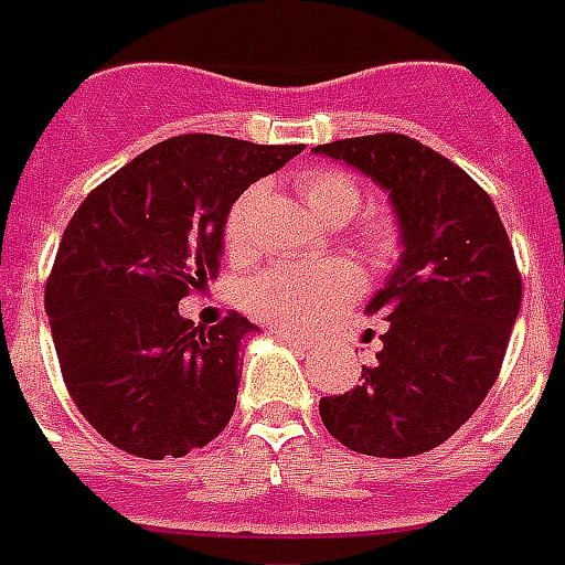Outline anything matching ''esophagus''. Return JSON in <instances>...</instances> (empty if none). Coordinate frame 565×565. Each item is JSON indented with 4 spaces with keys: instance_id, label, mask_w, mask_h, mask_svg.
<instances>
[{
    "instance_id": "obj_1",
    "label": "esophagus",
    "mask_w": 565,
    "mask_h": 565,
    "mask_svg": "<svg viewBox=\"0 0 565 565\" xmlns=\"http://www.w3.org/2000/svg\"><path fill=\"white\" fill-rule=\"evenodd\" d=\"M273 334L278 337V340H287V343L296 345V349H310V340H308V337L292 334V331H284V328H273Z\"/></svg>"
}]
</instances>
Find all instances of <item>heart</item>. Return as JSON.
<instances>
[{
	"instance_id": "1",
	"label": "heart",
	"mask_w": 565,
	"mask_h": 565,
	"mask_svg": "<svg viewBox=\"0 0 565 565\" xmlns=\"http://www.w3.org/2000/svg\"><path fill=\"white\" fill-rule=\"evenodd\" d=\"M299 190L313 213L328 222L352 220L361 207V184L349 170L319 167L301 175ZM255 202V190L239 195L225 216L222 239L231 257L248 252V207ZM363 243L372 255L390 257L398 248V222L393 213L375 211L363 220ZM361 287V275L343 260L322 264H281L255 278L248 290V305L257 319L284 331H301L319 319L331 317L340 305L352 299Z\"/></svg>"
}]
</instances>
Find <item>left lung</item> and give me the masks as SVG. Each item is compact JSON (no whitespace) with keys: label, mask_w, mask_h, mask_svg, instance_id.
<instances>
[{"label":"left lung","mask_w":565,"mask_h":565,"mask_svg":"<svg viewBox=\"0 0 565 565\" xmlns=\"http://www.w3.org/2000/svg\"><path fill=\"white\" fill-rule=\"evenodd\" d=\"M390 193L402 260L366 313L390 322L361 384L319 402L328 434L372 457H413L463 425L504 363L522 275L487 190L430 146L366 135L317 146Z\"/></svg>","instance_id":"1"}]
</instances>
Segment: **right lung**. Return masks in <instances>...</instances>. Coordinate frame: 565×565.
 <instances>
[{
    "mask_svg": "<svg viewBox=\"0 0 565 565\" xmlns=\"http://www.w3.org/2000/svg\"><path fill=\"white\" fill-rule=\"evenodd\" d=\"M305 146L181 135L146 149L73 213L46 281L64 384L110 446L184 457L228 425L243 313L204 331L179 301L220 275L222 228L252 181Z\"/></svg>",
    "mask_w": 565,
    "mask_h": 565,
    "instance_id": "obj_1",
    "label": "right lung"
}]
</instances>
